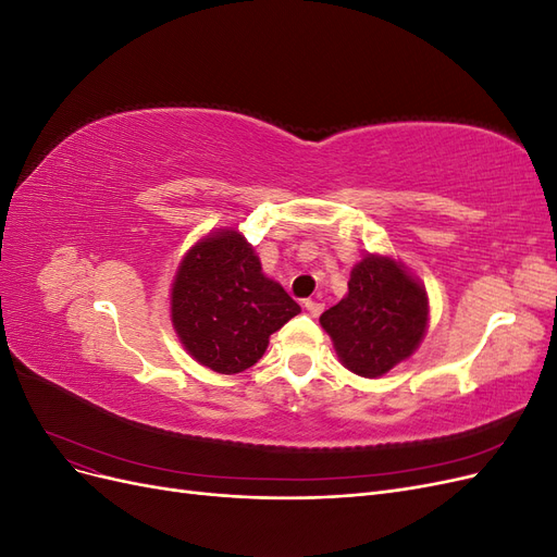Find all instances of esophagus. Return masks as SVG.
I'll return each mask as SVG.
<instances>
[{
  "label": "esophagus",
  "mask_w": 557,
  "mask_h": 557,
  "mask_svg": "<svg viewBox=\"0 0 557 557\" xmlns=\"http://www.w3.org/2000/svg\"><path fill=\"white\" fill-rule=\"evenodd\" d=\"M305 307H307V311H309L313 318H318L320 313H323V309H325L323 301H318V299H305Z\"/></svg>",
  "instance_id": "obj_1"
}]
</instances>
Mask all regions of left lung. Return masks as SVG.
<instances>
[{
    "label": "left lung",
    "mask_w": 557,
    "mask_h": 557,
    "mask_svg": "<svg viewBox=\"0 0 557 557\" xmlns=\"http://www.w3.org/2000/svg\"><path fill=\"white\" fill-rule=\"evenodd\" d=\"M320 325L350 372L376 379L423 339L428 297L395 260L367 256L350 272L348 295L320 315Z\"/></svg>",
    "instance_id": "1"
}]
</instances>
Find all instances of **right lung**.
<instances>
[{
    "instance_id": "1",
    "label": "right lung",
    "mask_w": 557,
    "mask_h": 557,
    "mask_svg": "<svg viewBox=\"0 0 557 557\" xmlns=\"http://www.w3.org/2000/svg\"><path fill=\"white\" fill-rule=\"evenodd\" d=\"M297 313V301L262 274L258 256L234 230L199 242L172 288V320L183 346L218 374L256 364L269 336Z\"/></svg>"
}]
</instances>
